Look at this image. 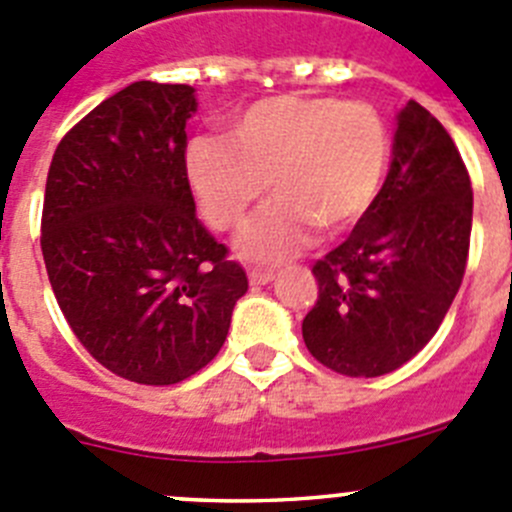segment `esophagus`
<instances>
[{
  "label": "esophagus",
  "instance_id": "34e87169",
  "mask_svg": "<svg viewBox=\"0 0 512 512\" xmlns=\"http://www.w3.org/2000/svg\"><path fill=\"white\" fill-rule=\"evenodd\" d=\"M274 279H276L274 271H266V269H251V271H248V281H251L253 286H266V284H271Z\"/></svg>",
  "mask_w": 512,
  "mask_h": 512
}]
</instances>
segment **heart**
<instances>
[{
    "mask_svg": "<svg viewBox=\"0 0 512 512\" xmlns=\"http://www.w3.org/2000/svg\"><path fill=\"white\" fill-rule=\"evenodd\" d=\"M389 133L367 102L281 92L253 102L231 123L228 138L201 135L186 148V175L203 216L216 231L243 233L256 261H284L309 246L314 228L339 236L357 226L382 191Z\"/></svg>",
    "mask_w": 512,
    "mask_h": 512,
    "instance_id": "obj_1",
    "label": "heart"
}]
</instances>
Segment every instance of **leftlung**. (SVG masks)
Listing matches in <instances>:
<instances>
[{"label":"left lung","instance_id":"left-lung-1","mask_svg":"<svg viewBox=\"0 0 512 512\" xmlns=\"http://www.w3.org/2000/svg\"><path fill=\"white\" fill-rule=\"evenodd\" d=\"M472 188L455 140L420 102L397 118L392 165L347 241L311 266L306 349L344 377L410 362L440 329L470 251Z\"/></svg>","mask_w":512,"mask_h":512}]
</instances>
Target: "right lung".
<instances>
[{"label":"right lung","instance_id":"1","mask_svg":"<svg viewBox=\"0 0 512 512\" xmlns=\"http://www.w3.org/2000/svg\"><path fill=\"white\" fill-rule=\"evenodd\" d=\"M191 85L140 80L102 100L52 155L42 256L82 347L138 384H175L223 347L241 264L196 218L186 175Z\"/></svg>","mask_w":512,"mask_h":512}]
</instances>
